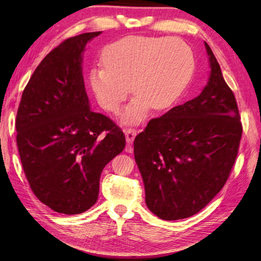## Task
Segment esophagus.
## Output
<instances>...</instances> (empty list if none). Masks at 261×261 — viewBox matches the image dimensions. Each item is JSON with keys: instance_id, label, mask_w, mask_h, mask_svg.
Wrapping results in <instances>:
<instances>
[{"instance_id": "obj_1", "label": "esophagus", "mask_w": 261, "mask_h": 261, "mask_svg": "<svg viewBox=\"0 0 261 261\" xmlns=\"http://www.w3.org/2000/svg\"><path fill=\"white\" fill-rule=\"evenodd\" d=\"M125 135H126V142L128 146L133 143V141L136 136V129L134 128H126L125 129Z\"/></svg>"}]
</instances>
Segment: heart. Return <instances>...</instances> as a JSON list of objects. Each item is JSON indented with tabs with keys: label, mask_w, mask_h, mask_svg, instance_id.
<instances>
[{
	"label": "heart",
	"mask_w": 261,
	"mask_h": 261,
	"mask_svg": "<svg viewBox=\"0 0 261 261\" xmlns=\"http://www.w3.org/2000/svg\"><path fill=\"white\" fill-rule=\"evenodd\" d=\"M102 62L90 74L102 108L117 112L129 87L138 96L122 115L127 123L142 120L148 108L161 112L176 104L194 71L191 47L177 38L128 36L106 47Z\"/></svg>",
	"instance_id": "obj_1"
}]
</instances>
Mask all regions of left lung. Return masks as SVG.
I'll list each match as a JSON object with an SVG mask.
<instances>
[{
	"label": "left lung",
	"mask_w": 261,
	"mask_h": 261,
	"mask_svg": "<svg viewBox=\"0 0 261 261\" xmlns=\"http://www.w3.org/2000/svg\"><path fill=\"white\" fill-rule=\"evenodd\" d=\"M211 75L194 99L151 119L134 140L149 211L162 220L190 217L214 199L236 161L243 127L231 89L204 42Z\"/></svg>",
	"instance_id": "left-lung-1"
}]
</instances>
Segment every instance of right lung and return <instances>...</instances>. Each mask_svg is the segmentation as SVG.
I'll return each instance as SVG.
<instances>
[{
	"mask_svg": "<svg viewBox=\"0 0 261 261\" xmlns=\"http://www.w3.org/2000/svg\"><path fill=\"white\" fill-rule=\"evenodd\" d=\"M99 34L82 33L50 50L17 111V147L30 187L60 214H81L97 202L102 169L126 146L120 128L90 110L85 92L82 54Z\"/></svg>",
	"mask_w": 261,
	"mask_h": 261,
	"instance_id": "add662e5",
	"label": "right lung"
}]
</instances>
